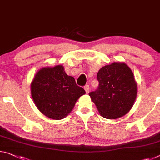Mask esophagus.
Returning <instances> with one entry per match:
<instances>
[{
  "label": "esophagus",
  "mask_w": 160,
  "mask_h": 160,
  "mask_svg": "<svg viewBox=\"0 0 160 160\" xmlns=\"http://www.w3.org/2000/svg\"><path fill=\"white\" fill-rule=\"evenodd\" d=\"M84 89H85V90L86 93H88V92H89V90H90V86L88 85H85Z\"/></svg>",
  "instance_id": "34e87169"
}]
</instances>
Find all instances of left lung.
Returning a JSON list of instances; mask_svg holds the SVG:
<instances>
[{"label": "left lung", "instance_id": "left-lung-1", "mask_svg": "<svg viewBox=\"0 0 160 160\" xmlns=\"http://www.w3.org/2000/svg\"><path fill=\"white\" fill-rule=\"evenodd\" d=\"M98 88L89 95L100 115L117 119L126 115L137 96V84L130 68L124 62H113L98 71Z\"/></svg>", "mask_w": 160, "mask_h": 160}]
</instances>
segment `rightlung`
I'll return each instance as SVG.
<instances>
[{"instance_id": "obj_1", "label": "right lung", "mask_w": 160, "mask_h": 160, "mask_svg": "<svg viewBox=\"0 0 160 160\" xmlns=\"http://www.w3.org/2000/svg\"><path fill=\"white\" fill-rule=\"evenodd\" d=\"M31 94L37 108L43 115L54 120L65 118L74 108L76 101L85 94L68 76L62 65L43 68L35 75Z\"/></svg>"}]
</instances>
